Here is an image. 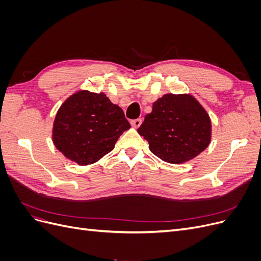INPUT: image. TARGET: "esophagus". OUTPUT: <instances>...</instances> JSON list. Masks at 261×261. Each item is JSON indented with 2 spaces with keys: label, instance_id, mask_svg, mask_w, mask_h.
Segmentation results:
<instances>
[{
  "label": "esophagus",
  "instance_id": "esophagus-1",
  "mask_svg": "<svg viewBox=\"0 0 261 261\" xmlns=\"http://www.w3.org/2000/svg\"><path fill=\"white\" fill-rule=\"evenodd\" d=\"M141 123H143V121H141V118H136V120L130 121L132 126H133V127H135V128H138L139 126L141 125Z\"/></svg>",
  "mask_w": 261,
  "mask_h": 261
}]
</instances>
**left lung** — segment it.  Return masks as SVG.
<instances>
[{"instance_id":"obj_1","label":"left lung","mask_w":261,"mask_h":261,"mask_svg":"<svg viewBox=\"0 0 261 261\" xmlns=\"http://www.w3.org/2000/svg\"><path fill=\"white\" fill-rule=\"evenodd\" d=\"M161 160L180 164L194 159L211 141V120L192 94H164L137 129Z\"/></svg>"}]
</instances>
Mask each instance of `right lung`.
I'll list each match as a JSON object with an SVG mask.
<instances>
[{"label": "right lung", "mask_w": 261, "mask_h": 261, "mask_svg": "<svg viewBox=\"0 0 261 261\" xmlns=\"http://www.w3.org/2000/svg\"><path fill=\"white\" fill-rule=\"evenodd\" d=\"M129 128L123 110L103 92L80 90L60 107L52 139L67 159L88 165L111 152L117 139Z\"/></svg>", "instance_id": "add662e5"}]
</instances>
